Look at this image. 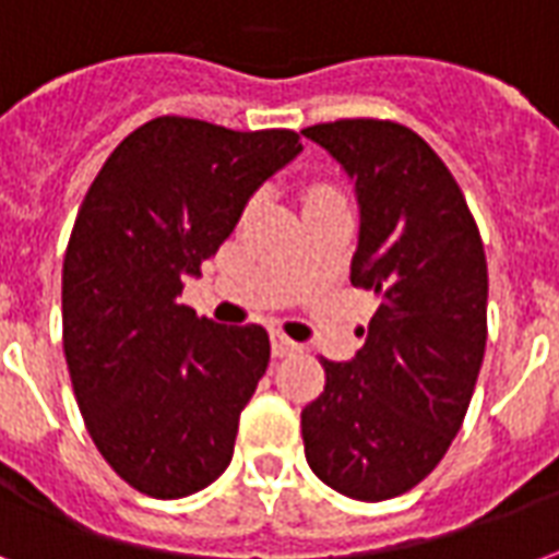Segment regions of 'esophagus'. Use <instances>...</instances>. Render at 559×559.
Returning a JSON list of instances; mask_svg holds the SVG:
<instances>
[{
	"instance_id": "esophagus-1",
	"label": "esophagus",
	"mask_w": 559,
	"mask_h": 559,
	"mask_svg": "<svg viewBox=\"0 0 559 559\" xmlns=\"http://www.w3.org/2000/svg\"><path fill=\"white\" fill-rule=\"evenodd\" d=\"M271 352L274 357H288L297 352V342H292L285 333H271Z\"/></svg>"
}]
</instances>
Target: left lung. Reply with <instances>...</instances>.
<instances>
[{"mask_svg":"<svg viewBox=\"0 0 559 559\" xmlns=\"http://www.w3.org/2000/svg\"><path fill=\"white\" fill-rule=\"evenodd\" d=\"M304 136L354 185L352 283L381 297L364 348L321 360L304 452L321 483L378 503L423 483L462 429L486 354V250L455 178L411 128L342 118Z\"/></svg>","mask_w":559,"mask_h":559,"instance_id":"8db88e82","label":"left lung"}]
</instances>
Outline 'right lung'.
<instances>
[{
  "label": "right lung",
  "mask_w": 559,
  "mask_h": 559,
  "mask_svg": "<svg viewBox=\"0 0 559 559\" xmlns=\"http://www.w3.org/2000/svg\"><path fill=\"white\" fill-rule=\"evenodd\" d=\"M300 151L295 130L160 116L85 193L64 252V360L92 441L142 495L187 497L229 467L271 340L262 324L195 319L178 297Z\"/></svg>",
  "instance_id": "add662e5"
}]
</instances>
